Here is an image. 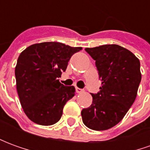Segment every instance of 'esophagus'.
<instances>
[{
    "instance_id": "34e87169",
    "label": "esophagus",
    "mask_w": 150,
    "mask_h": 150,
    "mask_svg": "<svg viewBox=\"0 0 150 150\" xmlns=\"http://www.w3.org/2000/svg\"><path fill=\"white\" fill-rule=\"evenodd\" d=\"M75 91H76V92H77V93H81V92H83V90L79 88H75Z\"/></svg>"
}]
</instances>
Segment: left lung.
Here are the masks:
<instances>
[{
  "mask_svg": "<svg viewBox=\"0 0 150 150\" xmlns=\"http://www.w3.org/2000/svg\"><path fill=\"white\" fill-rule=\"evenodd\" d=\"M85 50L96 61L102 83L100 91L91 94V106L82 110V120L92 130H107L124 118L135 100L142 79L140 61L130 50L116 44Z\"/></svg>",
  "mask_w": 150,
  "mask_h": 150,
  "instance_id": "obj_1",
  "label": "left lung"
}]
</instances>
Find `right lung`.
Wrapping results in <instances>:
<instances>
[{
    "label": "right lung",
    "instance_id": "1",
    "mask_svg": "<svg viewBox=\"0 0 150 150\" xmlns=\"http://www.w3.org/2000/svg\"><path fill=\"white\" fill-rule=\"evenodd\" d=\"M82 49L46 42L33 44L20 54L15 67L17 91L24 112L33 122L48 126L60 120L75 88L64 86L58 79L71 57Z\"/></svg>",
    "mask_w": 150,
    "mask_h": 150
}]
</instances>
